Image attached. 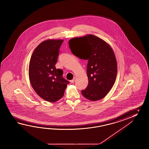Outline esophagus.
Listing matches in <instances>:
<instances>
[{
  "mask_svg": "<svg viewBox=\"0 0 149 149\" xmlns=\"http://www.w3.org/2000/svg\"><path fill=\"white\" fill-rule=\"evenodd\" d=\"M74 80H75V78H74L72 80H71L70 81V82H71V84H73V83L74 82Z\"/></svg>",
  "mask_w": 149,
  "mask_h": 149,
  "instance_id": "1",
  "label": "esophagus"
}]
</instances>
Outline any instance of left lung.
Returning <instances> with one entry per match:
<instances>
[{"mask_svg":"<svg viewBox=\"0 0 149 149\" xmlns=\"http://www.w3.org/2000/svg\"><path fill=\"white\" fill-rule=\"evenodd\" d=\"M72 54L87 60L88 84L82 95L90 101L101 100L114 85L117 74V63L114 52L107 42L94 35L72 38L69 41Z\"/></svg>","mask_w":149,"mask_h":149,"instance_id":"8db88e82","label":"left lung"}]
</instances>
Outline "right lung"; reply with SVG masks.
Masks as SVG:
<instances>
[{
  "instance_id": "1",
  "label": "right lung",
  "mask_w": 149,
  "mask_h": 149,
  "mask_svg": "<svg viewBox=\"0 0 149 149\" xmlns=\"http://www.w3.org/2000/svg\"><path fill=\"white\" fill-rule=\"evenodd\" d=\"M62 39H47L36 48L29 67L30 82L41 98L55 102L63 96L69 81L62 77L63 71L55 67Z\"/></svg>"
}]
</instances>
